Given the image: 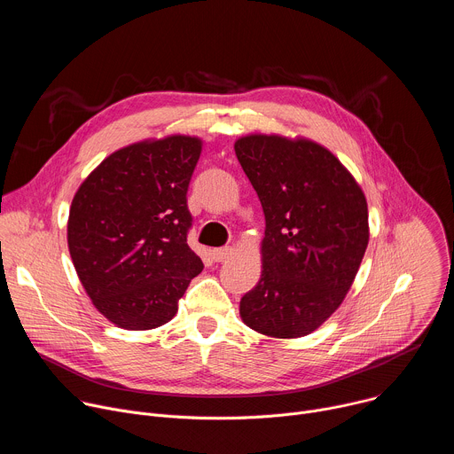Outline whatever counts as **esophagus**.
Returning <instances> with one entry per match:
<instances>
[{
    "instance_id": "obj_1",
    "label": "esophagus",
    "mask_w": 454,
    "mask_h": 454,
    "mask_svg": "<svg viewBox=\"0 0 454 454\" xmlns=\"http://www.w3.org/2000/svg\"><path fill=\"white\" fill-rule=\"evenodd\" d=\"M233 254V249L231 247H215V249H212V258L215 262H226L228 258Z\"/></svg>"
}]
</instances>
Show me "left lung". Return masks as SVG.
Masks as SVG:
<instances>
[{
	"mask_svg": "<svg viewBox=\"0 0 454 454\" xmlns=\"http://www.w3.org/2000/svg\"><path fill=\"white\" fill-rule=\"evenodd\" d=\"M233 149L266 217L261 280L242 296L240 317L270 338H303L356 280L370 239L364 192L327 147L303 137L254 133Z\"/></svg>",
	"mask_w": 454,
	"mask_h": 454,
	"instance_id": "8db88e82",
	"label": "left lung"
}]
</instances>
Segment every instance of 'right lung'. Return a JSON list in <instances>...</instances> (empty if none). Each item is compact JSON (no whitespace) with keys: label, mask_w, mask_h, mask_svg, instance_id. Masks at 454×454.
Segmentation results:
<instances>
[{"label":"right lung","mask_w":454,"mask_h":454,"mask_svg":"<svg viewBox=\"0 0 454 454\" xmlns=\"http://www.w3.org/2000/svg\"><path fill=\"white\" fill-rule=\"evenodd\" d=\"M201 151L200 137L147 138L109 154L75 192L72 261L95 309L120 329L165 325L203 271L186 242V190Z\"/></svg>","instance_id":"right-lung-1"}]
</instances>
